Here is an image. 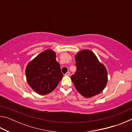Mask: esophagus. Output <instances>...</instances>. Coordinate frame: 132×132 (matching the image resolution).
<instances>
[{"mask_svg": "<svg viewBox=\"0 0 132 132\" xmlns=\"http://www.w3.org/2000/svg\"><path fill=\"white\" fill-rule=\"evenodd\" d=\"M70 71H68V72H67V73H66L65 75H66V76H69L70 75Z\"/></svg>", "mask_w": 132, "mask_h": 132, "instance_id": "34e87169", "label": "esophagus"}]
</instances>
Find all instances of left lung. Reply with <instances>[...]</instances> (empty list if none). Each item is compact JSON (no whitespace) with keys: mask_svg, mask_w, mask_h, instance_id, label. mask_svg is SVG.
I'll return each instance as SVG.
<instances>
[{"mask_svg":"<svg viewBox=\"0 0 132 132\" xmlns=\"http://www.w3.org/2000/svg\"><path fill=\"white\" fill-rule=\"evenodd\" d=\"M77 70L71 79L81 95L90 98L103 91L108 81V73L92 51L82 50L75 56Z\"/></svg>","mask_w":132,"mask_h":132,"instance_id":"8db88e82","label":"left lung"}]
</instances>
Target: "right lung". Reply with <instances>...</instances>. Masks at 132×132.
<instances>
[{"label": "right lung", "instance_id": "right-lung-1", "mask_svg": "<svg viewBox=\"0 0 132 132\" xmlns=\"http://www.w3.org/2000/svg\"><path fill=\"white\" fill-rule=\"evenodd\" d=\"M26 75L29 86L40 95L54 90L63 76L56 61V53L51 50L44 51L31 61L26 67Z\"/></svg>", "mask_w": 132, "mask_h": 132}]
</instances>
